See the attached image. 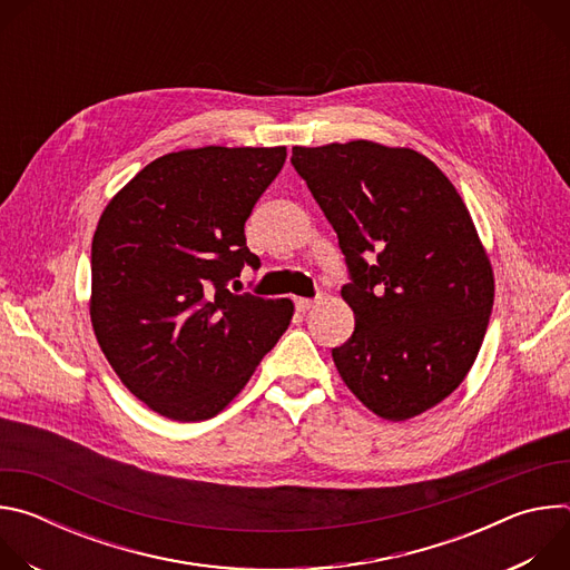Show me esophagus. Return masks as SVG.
Segmentation results:
<instances>
[{
	"mask_svg": "<svg viewBox=\"0 0 570 570\" xmlns=\"http://www.w3.org/2000/svg\"><path fill=\"white\" fill-rule=\"evenodd\" d=\"M315 304H317L315 299H308V297H295V308H297L299 313H306V311H311Z\"/></svg>",
	"mask_w": 570,
	"mask_h": 570,
	"instance_id": "34e87169",
	"label": "esophagus"
}]
</instances>
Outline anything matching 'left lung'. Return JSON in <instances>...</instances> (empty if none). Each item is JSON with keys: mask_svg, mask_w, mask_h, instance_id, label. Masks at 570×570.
<instances>
[{"mask_svg": "<svg viewBox=\"0 0 570 570\" xmlns=\"http://www.w3.org/2000/svg\"><path fill=\"white\" fill-rule=\"evenodd\" d=\"M293 167L338 234L352 338L332 350L345 385L387 422L413 420L469 374L494 271L466 205L433 161L370 139L293 146Z\"/></svg>", "mask_w": 570, "mask_h": 570, "instance_id": "obj_1", "label": "left lung"}]
</instances>
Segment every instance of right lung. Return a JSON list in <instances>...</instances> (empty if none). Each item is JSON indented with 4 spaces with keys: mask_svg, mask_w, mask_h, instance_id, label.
<instances>
[{
    "mask_svg": "<svg viewBox=\"0 0 570 570\" xmlns=\"http://www.w3.org/2000/svg\"><path fill=\"white\" fill-rule=\"evenodd\" d=\"M284 159L286 146L167 153L99 218L92 330L121 383L161 417L218 415L288 330V297L227 291L243 266H259L243 227Z\"/></svg>",
    "mask_w": 570,
    "mask_h": 570,
    "instance_id": "1",
    "label": "right lung"
}]
</instances>
